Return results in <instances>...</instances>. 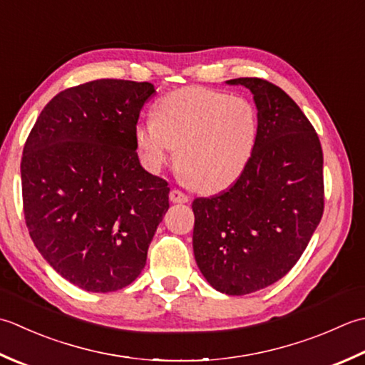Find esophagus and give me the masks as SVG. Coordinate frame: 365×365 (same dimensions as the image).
Listing matches in <instances>:
<instances>
[{"label": "esophagus", "mask_w": 365, "mask_h": 365, "mask_svg": "<svg viewBox=\"0 0 365 365\" xmlns=\"http://www.w3.org/2000/svg\"><path fill=\"white\" fill-rule=\"evenodd\" d=\"M170 200H172L173 203H187L189 195H185V193L180 189H173L170 192Z\"/></svg>", "instance_id": "obj_1"}]
</instances>
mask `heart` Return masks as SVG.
<instances>
[{"label": "heart", "instance_id": "b5f03b06", "mask_svg": "<svg viewBox=\"0 0 365 365\" xmlns=\"http://www.w3.org/2000/svg\"><path fill=\"white\" fill-rule=\"evenodd\" d=\"M258 115L245 98L192 86L155 103L153 121L135 128V145L151 170H159L172 150L180 173L193 187L215 192L235 182L254 153Z\"/></svg>", "mask_w": 365, "mask_h": 365}]
</instances>
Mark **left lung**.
Instances as JSON below:
<instances>
[{
	"label": "left lung",
	"instance_id": "1",
	"mask_svg": "<svg viewBox=\"0 0 365 365\" xmlns=\"http://www.w3.org/2000/svg\"><path fill=\"white\" fill-rule=\"evenodd\" d=\"M254 94V153L232 187L192 203L193 254L217 292L241 296L282 279L301 258L324 210L323 151L314 125L271 81H227Z\"/></svg>",
	"mask_w": 365,
	"mask_h": 365
}]
</instances>
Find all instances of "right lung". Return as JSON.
Segmentation results:
<instances>
[{"mask_svg":"<svg viewBox=\"0 0 365 365\" xmlns=\"http://www.w3.org/2000/svg\"><path fill=\"white\" fill-rule=\"evenodd\" d=\"M155 93L102 78L56 94L20 163L29 236L59 276L86 292L128 287L168 210V182L140 165L135 128Z\"/></svg>","mask_w":365,"mask_h":365,"instance_id":"right-lung-1","label":"right lung"}]
</instances>
